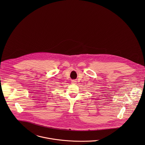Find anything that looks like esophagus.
Returning <instances> with one entry per match:
<instances>
[{
	"label": "esophagus",
	"instance_id": "obj_1",
	"mask_svg": "<svg viewBox=\"0 0 145 145\" xmlns=\"http://www.w3.org/2000/svg\"><path fill=\"white\" fill-rule=\"evenodd\" d=\"M71 82H71L72 84H75L76 83V81L75 80H72Z\"/></svg>",
	"mask_w": 145,
	"mask_h": 145
}]
</instances>
